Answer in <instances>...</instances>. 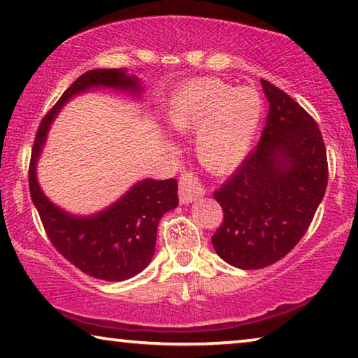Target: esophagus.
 <instances>
[{"instance_id": "esophagus-1", "label": "esophagus", "mask_w": 358, "mask_h": 358, "mask_svg": "<svg viewBox=\"0 0 358 358\" xmlns=\"http://www.w3.org/2000/svg\"><path fill=\"white\" fill-rule=\"evenodd\" d=\"M203 194H206V189H203L202 183L196 175H192L191 172H186L181 175L180 189H178L181 203H189L192 201L199 199V197H202Z\"/></svg>"}]
</instances>
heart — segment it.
Segmentation results:
<instances>
[{"label": "heart", "mask_w": 358, "mask_h": 358, "mask_svg": "<svg viewBox=\"0 0 358 358\" xmlns=\"http://www.w3.org/2000/svg\"><path fill=\"white\" fill-rule=\"evenodd\" d=\"M263 101L252 87L234 89L215 78L189 81L175 90L164 111L167 127L196 130L194 151L203 167L228 172L245 159L258 132Z\"/></svg>", "instance_id": "heart-1"}]
</instances>
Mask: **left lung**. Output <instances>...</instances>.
Here are the masks:
<instances>
[{
	"label": "left lung",
	"mask_w": 358,
	"mask_h": 358,
	"mask_svg": "<svg viewBox=\"0 0 358 358\" xmlns=\"http://www.w3.org/2000/svg\"><path fill=\"white\" fill-rule=\"evenodd\" d=\"M269 113L259 143L213 192L223 223L212 237L221 259L261 269L282 259L306 234L328 183L319 126L290 95L261 79Z\"/></svg>",
	"instance_id": "obj_1"
}]
</instances>
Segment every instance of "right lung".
Returning a JSON list of instances; mask_svg holds the SVG:
<instances>
[{
    "label": "right lung",
    "instance_id": "1",
    "mask_svg": "<svg viewBox=\"0 0 358 358\" xmlns=\"http://www.w3.org/2000/svg\"><path fill=\"white\" fill-rule=\"evenodd\" d=\"M110 87L140 97V79L126 68H97L79 76L39 124L31 150L28 185L49 241L84 274L106 282H121L143 271L155 255L157 224L164 213L178 206L177 180L137 181L121 199L89 217H78L50 202L38 183L36 164L50 124L62 108L79 94Z\"/></svg>",
    "mask_w": 358,
    "mask_h": 358
}]
</instances>
